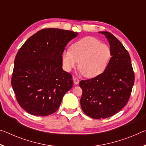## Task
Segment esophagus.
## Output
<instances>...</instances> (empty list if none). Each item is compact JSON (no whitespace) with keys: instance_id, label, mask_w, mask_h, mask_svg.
<instances>
[{"instance_id":"1","label":"esophagus","mask_w":146,"mask_h":146,"mask_svg":"<svg viewBox=\"0 0 146 146\" xmlns=\"http://www.w3.org/2000/svg\"><path fill=\"white\" fill-rule=\"evenodd\" d=\"M73 82L75 84H78L79 82H80V80H79V79L77 78H75L73 79Z\"/></svg>"}]
</instances>
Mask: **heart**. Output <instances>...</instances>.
<instances>
[{
    "label": "heart",
    "mask_w": 146,
    "mask_h": 146,
    "mask_svg": "<svg viewBox=\"0 0 146 146\" xmlns=\"http://www.w3.org/2000/svg\"><path fill=\"white\" fill-rule=\"evenodd\" d=\"M70 49L62 53L66 70L71 71L79 62V69L88 78L95 77L102 73L111 57L110 47L92 36H86L75 42Z\"/></svg>",
    "instance_id": "obj_1"
}]
</instances>
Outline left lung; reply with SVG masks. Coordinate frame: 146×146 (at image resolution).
<instances>
[{
    "mask_svg": "<svg viewBox=\"0 0 146 146\" xmlns=\"http://www.w3.org/2000/svg\"><path fill=\"white\" fill-rule=\"evenodd\" d=\"M108 38L111 57L100 75L81 80L80 105L83 111L95 119L115 115L126 105L135 82V75L128 51L110 32L100 31Z\"/></svg>",
    "mask_w": 146,
    "mask_h": 146,
    "instance_id": "8db88e82",
    "label": "left lung"
}]
</instances>
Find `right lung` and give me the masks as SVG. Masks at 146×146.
Returning a JSON list of instances; mask_svg holds the SVG:
<instances>
[{
	"label": "right lung",
	"instance_id": "right-lung-1",
	"mask_svg": "<svg viewBox=\"0 0 146 146\" xmlns=\"http://www.w3.org/2000/svg\"><path fill=\"white\" fill-rule=\"evenodd\" d=\"M76 32L46 28L27 40L17 53L11 86L19 104L36 116L55 113L72 88L70 73L64 71L62 53Z\"/></svg>",
	"mask_w": 146,
	"mask_h": 146
}]
</instances>
